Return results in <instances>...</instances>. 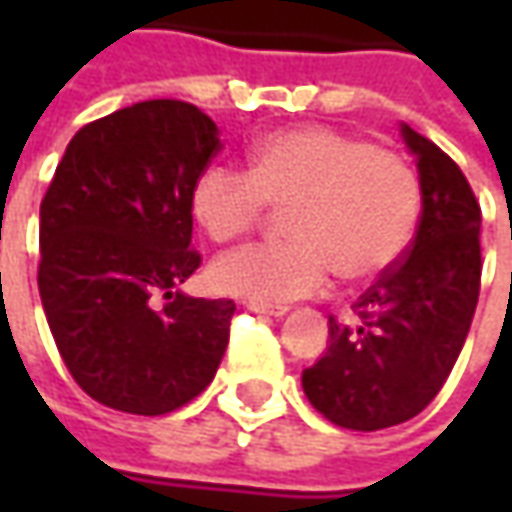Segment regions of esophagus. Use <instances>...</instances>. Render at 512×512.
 I'll use <instances>...</instances> for the list:
<instances>
[{"label":"esophagus","mask_w":512,"mask_h":512,"mask_svg":"<svg viewBox=\"0 0 512 512\" xmlns=\"http://www.w3.org/2000/svg\"><path fill=\"white\" fill-rule=\"evenodd\" d=\"M245 307L253 313H262V316H285L287 313L285 305H265V302H245Z\"/></svg>","instance_id":"1"}]
</instances>
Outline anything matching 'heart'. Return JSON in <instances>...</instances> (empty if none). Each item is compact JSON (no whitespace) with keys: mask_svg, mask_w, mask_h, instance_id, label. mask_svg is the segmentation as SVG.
<instances>
[{"mask_svg":"<svg viewBox=\"0 0 512 512\" xmlns=\"http://www.w3.org/2000/svg\"><path fill=\"white\" fill-rule=\"evenodd\" d=\"M267 207H287L290 242L222 253L207 270L219 293L273 305L319 293L330 267L350 285L379 279L416 236L422 190L402 156L325 125L276 130L253 145L247 173L207 165L190 187L213 242L250 233Z\"/></svg>","mask_w":512,"mask_h":512,"instance_id":"b5f03b06","label":"heart"}]
</instances>
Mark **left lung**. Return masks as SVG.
<instances>
[{
    "mask_svg": "<svg viewBox=\"0 0 512 512\" xmlns=\"http://www.w3.org/2000/svg\"><path fill=\"white\" fill-rule=\"evenodd\" d=\"M416 156L422 219L399 265L353 305L356 325L330 316L325 356L302 373L310 404L347 430H384L419 416L462 353L482 285V207L462 168L402 125Z\"/></svg>",
    "mask_w": 512,
    "mask_h": 512,
    "instance_id": "left-lung-1",
    "label": "left lung"
}]
</instances>
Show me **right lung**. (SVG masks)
I'll return each instance as SVG.
<instances>
[{
	"instance_id": "1",
	"label": "right lung",
	"mask_w": 512,
	"mask_h": 512,
	"mask_svg": "<svg viewBox=\"0 0 512 512\" xmlns=\"http://www.w3.org/2000/svg\"><path fill=\"white\" fill-rule=\"evenodd\" d=\"M219 148L196 105L148 99L85 125L50 179L39 296L70 376L105 407L165 416L219 370L236 305L179 290L202 265L190 187Z\"/></svg>"
}]
</instances>
